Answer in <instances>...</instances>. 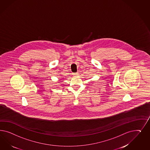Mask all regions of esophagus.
Returning a JSON list of instances; mask_svg holds the SVG:
<instances>
[{
	"mask_svg": "<svg viewBox=\"0 0 150 150\" xmlns=\"http://www.w3.org/2000/svg\"><path fill=\"white\" fill-rule=\"evenodd\" d=\"M78 74H79V73H74V74H73V75H75V76H77V75H78Z\"/></svg>",
	"mask_w": 150,
	"mask_h": 150,
	"instance_id": "esophagus-1",
	"label": "esophagus"
}]
</instances>
